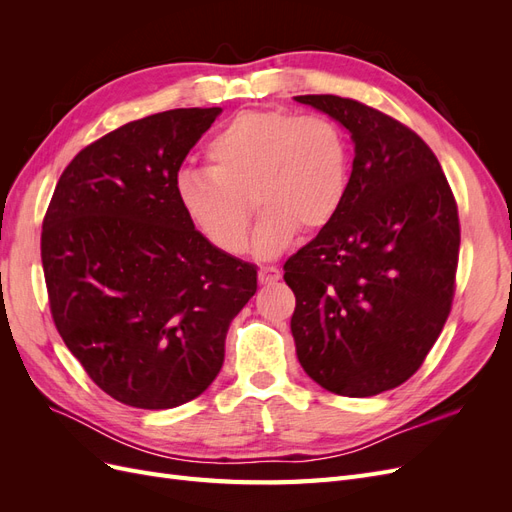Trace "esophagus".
Masks as SVG:
<instances>
[{
	"label": "esophagus",
	"instance_id": "esophagus-1",
	"mask_svg": "<svg viewBox=\"0 0 512 512\" xmlns=\"http://www.w3.org/2000/svg\"><path fill=\"white\" fill-rule=\"evenodd\" d=\"M282 277V273H280V269L277 267H273V265H262L260 269H258V282L260 284H275L277 280H280Z\"/></svg>",
	"mask_w": 512,
	"mask_h": 512
}]
</instances>
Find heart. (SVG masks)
<instances>
[{"mask_svg": "<svg viewBox=\"0 0 512 512\" xmlns=\"http://www.w3.org/2000/svg\"><path fill=\"white\" fill-rule=\"evenodd\" d=\"M207 168H181L175 192L185 218L228 254L247 247L252 203L262 209L254 245L282 252L299 226L333 220L348 190V145L335 121L252 108L230 117L205 147Z\"/></svg>", "mask_w": 512, "mask_h": 512, "instance_id": "heart-1", "label": "heart"}]
</instances>
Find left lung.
<instances>
[{
    "label": "left lung",
    "mask_w": 512,
    "mask_h": 512,
    "mask_svg": "<svg viewBox=\"0 0 512 512\" xmlns=\"http://www.w3.org/2000/svg\"><path fill=\"white\" fill-rule=\"evenodd\" d=\"M350 132L346 198L290 256V331L322 389L371 397L423 365L451 314L459 215L442 166L404 123L339 96H297Z\"/></svg>",
    "instance_id": "1"
}]
</instances>
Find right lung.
Segmentation results:
<instances>
[{
    "label": "right lung",
    "mask_w": 512,
    "mask_h": 512,
    "mask_svg": "<svg viewBox=\"0 0 512 512\" xmlns=\"http://www.w3.org/2000/svg\"><path fill=\"white\" fill-rule=\"evenodd\" d=\"M222 108H175L85 147L53 192L42 267L55 327L87 376L126 406L168 410L220 374L258 273L185 218L175 179Z\"/></svg>",
    "instance_id": "1"
}]
</instances>
